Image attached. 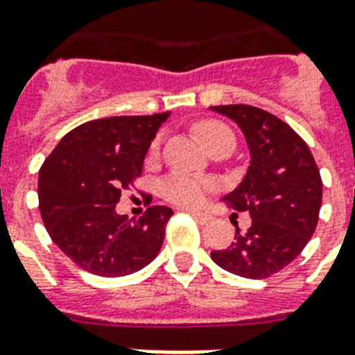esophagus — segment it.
<instances>
[{
    "label": "esophagus",
    "mask_w": 355,
    "mask_h": 355,
    "mask_svg": "<svg viewBox=\"0 0 355 355\" xmlns=\"http://www.w3.org/2000/svg\"><path fill=\"white\" fill-rule=\"evenodd\" d=\"M189 214L190 216H192V218L196 219V221H199V223L201 225H207L210 221V214H207V212H199V210H189Z\"/></svg>",
    "instance_id": "1"
}]
</instances>
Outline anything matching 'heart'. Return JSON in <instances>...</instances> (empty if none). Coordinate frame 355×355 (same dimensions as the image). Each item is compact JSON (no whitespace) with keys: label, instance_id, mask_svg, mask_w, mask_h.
Instances as JSON below:
<instances>
[{"label":"heart","instance_id":"1","mask_svg":"<svg viewBox=\"0 0 355 355\" xmlns=\"http://www.w3.org/2000/svg\"><path fill=\"white\" fill-rule=\"evenodd\" d=\"M198 134L209 148L221 141L236 143L232 130L219 121H201L198 125ZM159 148V139L152 143L150 154H156ZM212 189V183L205 178L190 174H172L161 183V196L175 205H196Z\"/></svg>","mask_w":355,"mask_h":355}]
</instances>
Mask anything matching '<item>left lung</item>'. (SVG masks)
Segmentation results:
<instances>
[{"label":"left lung","instance_id":"left-lung-1","mask_svg":"<svg viewBox=\"0 0 355 355\" xmlns=\"http://www.w3.org/2000/svg\"><path fill=\"white\" fill-rule=\"evenodd\" d=\"M241 127L250 148L245 180L225 196L252 225L225 250H212L214 263L248 279H265L300 256L319 221L323 198L321 174L309 145L274 114L250 105L210 107Z\"/></svg>","mask_w":355,"mask_h":355}]
</instances>
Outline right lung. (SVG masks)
I'll use <instances>...</instances> for the list:
<instances>
[{"label": "right lung", "instance_id": "1", "mask_svg": "<svg viewBox=\"0 0 355 355\" xmlns=\"http://www.w3.org/2000/svg\"><path fill=\"white\" fill-rule=\"evenodd\" d=\"M171 112L94 119L70 130L40 168L37 198L46 232L79 268L128 276L159 254L174 212L150 207L139 219L116 214L121 190L141 175L143 159Z\"/></svg>", "mask_w": 355, "mask_h": 355}]
</instances>
